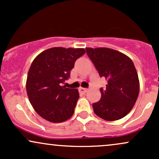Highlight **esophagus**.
<instances>
[{
	"label": "esophagus",
	"mask_w": 159,
	"mask_h": 159,
	"mask_svg": "<svg viewBox=\"0 0 159 159\" xmlns=\"http://www.w3.org/2000/svg\"><path fill=\"white\" fill-rule=\"evenodd\" d=\"M78 90H79V92L81 93H85L87 92L88 89L84 88V87H80V88L78 89Z\"/></svg>",
	"instance_id": "obj_1"
}]
</instances>
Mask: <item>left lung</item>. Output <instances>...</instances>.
I'll list each match as a JSON object with an SVG mask.
<instances>
[{
    "label": "left lung",
    "instance_id": "obj_1",
    "mask_svg": "<svg viewBox=\"0 0 159 159\" xmlns=\"http://www.w3.org/2000/svg\"><path fill=\"white\" fill-rule=\"evenodd\" d=\"M100 77H105L106 89L93 104L94 113L102 119L114 121L124 117L134 107L140 91L138 72L131 58L109 48H87Z\"/></svg>",
    "mask_w": 159,
    "mask_h": 159
}]
</instances>
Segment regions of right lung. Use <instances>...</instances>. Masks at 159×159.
I'll use <instances>...</instances> for the list:
<instances>
[{"label":"right lung","instance_id":"add662e5","mask_svg":"<svg viewBox=\"0 0 159 159\" xmlns=\"http://www.w3.org/2000/svg\"><path fill=\"white\" fill-rule=\"evenodd\" d=\"M85 52L84 48L54 47L41 52L32 62L26 81L27 94L43 119L62 123L73 115L79 93L62 84L70 76L76 60Z\"/></svg>","mask_w":159,"mask_h":159}]
</instances>
